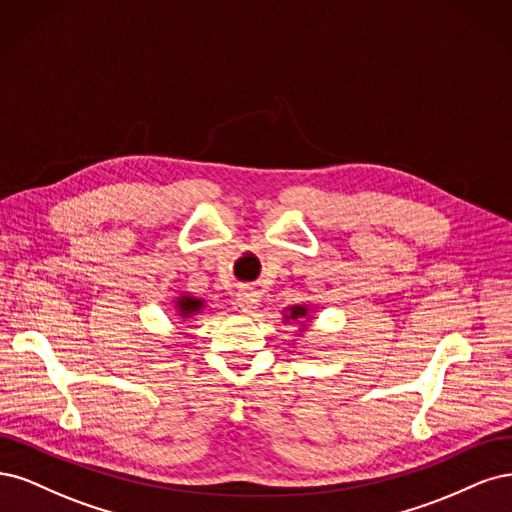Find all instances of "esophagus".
I'll return each mask as SVG.
<instances>
[{
	"instance_id": "34e87169",
	"label": "esophagus",
	"mask_w": 512,
	"mask_h": 512,
	"mask_svg": "<svg viewBox=\"0 0 512 512\" xmlns=\"http://www.w3.org/2000/svg\"><path fill=\"white\" fill-rule=\"evenodd\" d=\"M259 293L255 289H242L238 293V306L244 310V312H255L257 306H259Z\"/></svg>"
}]
</instances>
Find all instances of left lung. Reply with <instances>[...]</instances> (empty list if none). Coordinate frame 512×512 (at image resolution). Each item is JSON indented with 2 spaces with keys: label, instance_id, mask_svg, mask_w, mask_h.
Segmentation results:
<instances>
[{
  "label": "left lung",
  "instance_id": "8db88e82",
  "mask_svg": "<svg viewBox=\"0 0 512 512\" xmlns=\"http://www.w3.org/2000/svg\"><path fill=\"white\" fill-rule=\"evenodd\" d=\"M289 310H291V315H285L287 321H304V319H308V308L306 306H293Z\"/></svg>",
  "mask_w": 512,
  "mask_h": 512
}]
</instances>
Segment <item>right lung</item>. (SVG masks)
Masks as SVG:
<instances>
[{
	"instance_id": "right-lung-1",
	"label": "right lung",
	"mask_w": 512,
	"mask_h": 512,
	"mask_svg": "<svg viewBox=\"0 0 512 512\" xmlns=\"http://www.w3.org/2000/svg\"><path fill=\"white\" fill-rule=\"evenodd\" d=\"M178 315L180 317H191L195 315V312H200L204 302L197 300V298H191V295H183V298H178Z\"/></svg>"
}]
</instances>
